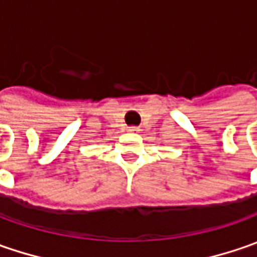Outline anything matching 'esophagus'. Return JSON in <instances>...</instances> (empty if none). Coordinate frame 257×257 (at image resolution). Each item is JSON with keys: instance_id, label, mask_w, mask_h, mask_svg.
Instances as JSON below:
<instances>
[{"instance_id": "esophagus-1", "label": "esophagus", "mask_w": 257, "mask_h": 257, "mask_svg": "<svg viewBox=\"0 0 257 257\" xmlns=\"http://www.w3.org/2000/svg\"><path fill=\"white\" fill-rule=\"evenodd\" d=\"M128 132L130 133H139L140 130H139V127H128Z\"/></svg>"}]
</instances>
